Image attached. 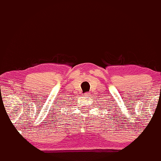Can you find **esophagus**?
<instances>
[{
  "mask_svg": "<svg viewBox=\"0 0 161 161\" xmlns=\"http://www.w3.org/2000/svg\"><path fill=\"white\" fill-rule=\"evenodd\" d=\"M84 96H89V92H85L84 93Z\"/></svg>",
  "mask_w": 161,
  "mask_h": 161,
  "instance_id": "obj_1",
  "label": "esophagus"
}]
</instances>
